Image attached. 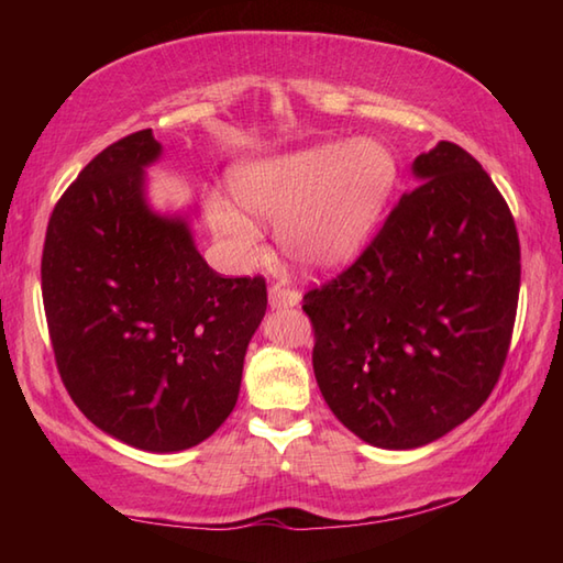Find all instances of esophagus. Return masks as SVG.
Returning a JSON list of instances; mask_svg holds the SVG:
<instances>
[{
    "mask_svg": "<svg viewBox=\"0 0 563 563\" xmlns=\"http://www.w3.org/2000/svg\"><path fill=\"white\" fill-rule=\"evenodd\" d=\"M268 302L273 309L295 307V305H300V292L292 288H285V285H273V288L268 290Z\"/></svg>",
    "mask_w": 563,
    "mask_h": 563,
    "instance_id": "34e87169",
    "label": "esophagus"
}]
</instances>
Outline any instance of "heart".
Listing matches in <instances>:
<instances>
[{"instance_id": "heart-1", "label": "heart", "mask_w": 563, "mask_h": 563, "mask_svg": "<svg viewBox=\"0 0 563 563\" xmlns=\"http://www.w3.org/2000/svg\"><path fill=\"white\" fill-rule=\"evenodd\" d=\"M397 176L394 152L385 142L363 137L246 162L232 172L230 186L236 206L278 224V242L292 261L329 271L365 246ZM241 211L220 196L208 200L214 236L234 261L249 263L258 256L261 230Z\"/></svg>"}]
</instances>
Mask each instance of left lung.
Wrapping results in <instances>:
<instances>
[{"mask_svg": "<svg viewBox=\"0 0 563 563\" xmlns=\"http://www.w3.org/2000/svg\"><path fill=\"white\" fill-rule=\"evenodd\" d=\"M411 169L361 258L302 305L321 397L385 450L428 445L488 399L520 292L516 222L482 164L442 140Z\"/></svg>", "mask_w": 563, "mask_h": 563, "instance_id": "8db88e82", "label": "left lung"}]
</instances>
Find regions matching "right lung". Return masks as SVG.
Wrapping results in <instances>:
<instances>
[{"label": "right lung", "instance_id": "1", "mask_svg": "<svg viewBox=\"0 0 563 563\" xmlns=\"http://www.w3.org/2000/svg\"><path fill=\"white\" fill-rule=\"evenodd\" d=\"M152 130L84 166L47 222L41 283L55 363L103 433L145 452L198 445L232 413L266 280L222 278L190 214L157 212Z\"/></svg>", "mask_w": 563, "mask_h": 563}]
</instances>
